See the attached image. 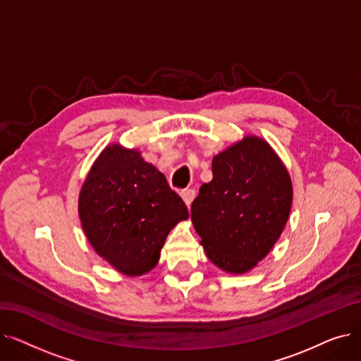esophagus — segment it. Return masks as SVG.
<instances>
[{
    "label": "esophagus",
    "mask_w": 361,
    "mask_h": 361,
    "mask_svg": "<svg viewBox=\"0 0 361 361\" xmlns=\"http://www.w3.org/2000/svg\"><path fill=\"white\" fill-rule=\"evenodd\" d=\"M181 197H183V200H184V203L187 204V207L188 209H190V206H192V202H193V199L196 197V192L195 190H192V188H185V190H181Z\"/></svg>",
    "instance_id": "34e87169"
}]
</instances>
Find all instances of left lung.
Here are the masks:
<instances>
[{
	"label": "left lung",
	"mask_w": 361,
	"mask_h": 361,
	"mask_svg": "<svg viewBox=\"0 0 361 361\" xmlns=\"http://www.w3.org/2000/svg\"><path fill=\"white\" fill-rule=\"evenodd\" d=\"M214 178L192 203V222L215 267L241 275L267 257L293 204L288 169L271 145L244 136L212 159Z\"/></svg>",
	"instance_id": "obj_1"
}]
</instances>
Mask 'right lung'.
Segmentation results:
<instances>
[{
	"mask_svg": "<svg viewBox=\"0 0 361 361\" xmlns=\"http://www.w3.org/2000/svg\"><path fill=\"white\" fill-rule=\"evenodd\" d=\"M79 218L94 252L120 274L140 276L157 267L169 231L188 211L137 149L112 143L82 185Z\"/></svg>",
	"mask_w": 361,
	"mask_h": 361,
	"instance_id": "right-lung-1",
	"label": "right lung"
}]
</instances>
